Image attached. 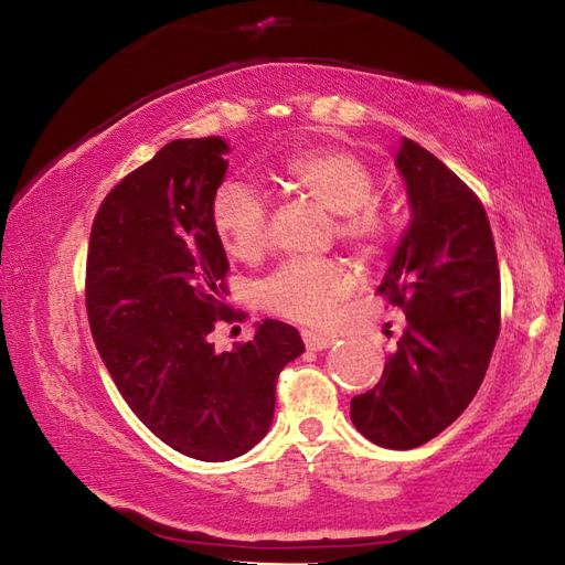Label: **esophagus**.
Segmentation results:
<instances>
[{"mask_svg": "<svg viewBox=\"0 0 565 565\" xmlns=\"http://www.w3.org/2000/svg\"><path fill=\"white\" fill-rule=\"evenodd\" d=\"M303 343H306V348H309V351H326V348H331L335 343V338L323 335V333L303 331Z\"/></svg>", "mask_w": 565, "mask_h": 565, "instance_id": "esophagus-1", "label": "esophagus"}]
</instances>
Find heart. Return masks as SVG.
I'll use <instances>...</instances> for the list:
<instances>
[{
    "label": "heart",
    "mask_w": 565,
    "mask_h": 565,
    "mask_svg": "<svg viewBox=\"0 0 565 565\" xmlns=\"http://www.w3.org/2000/svg\"><path fill=\"white\" fill-rule=\"evenodd\" d=\"M291 190L335 214V234L348 247L373 252L385 234L375 204V178L353 152L316 148L284 162ZM212 227L234 259L252 262L266 249L269 210L259 192L242 180L222 182L210 207ZM353 291V276L335 262H291L262 286L266 309L306 326L331 323L335 303Z\"/></svg>",
    "instance_id": "obj_1"
}]
</instances>
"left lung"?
<instances>
[{
  "label": "left lung",
  "mask_w": 565,
  "mask_h": 565,
  "mask_svg": "<svg viewBox=\"0 0 565 565\" xmlns=\"http://www.w3.org/2000/svg\"><path fill=\"white\" fill-rule=\"evenodd\" d=\"M409 224L383 276L405 313L381 383L351 399L358 433L387 449L429 443L465 413L499 335L501 286L487 212L443 160L403 138Z\"/></svg>",
  "instance_id": "8db88e82"
}]
</instances>
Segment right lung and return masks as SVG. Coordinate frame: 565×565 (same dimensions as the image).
I'll list each match as a JSON object with an SVG mask.
<instances>
[{
  "mask_svg": "<svg viewBox=\"0 0 565 565\" xmlns=\"http://www.w3.org/2000/svg\"><path fill=\"white\" fill-rule=\"evenodd\" d=\"M227 152L217 136L160 148L100 204L86 266L90 333L113 383L152 435L202 461L239 457L269 433L276 377L303 353L299 331L274 318L234 351L210 341L232 313L210 217Z\"/></svg>",
  "mask_w": 565,
  "mask_h": 565,
  "instance_id": "obj_1",
  "label": "right lung"
}]
</instances>
